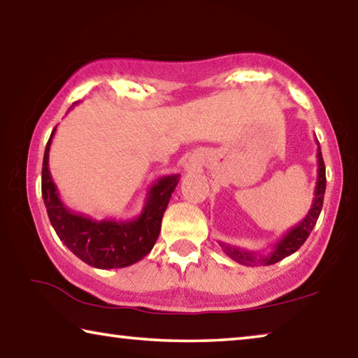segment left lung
<instances>
[{"label": "left lung", "mask_w": 358, "mask_h": 358, "mask_svg": "<svg viewBox=\"0 0 358 358\" xmlns=\"http://www.w3.org/2000/svg\"><path fill=\"white\" fill-rule=\"evenodd\" d=\"M316 156H317V181H316V189H314V201L311 203L310 211H308V215L303 217L299 224H295L294 227H290L266 254L241 250V248L220 241V246L222 248V251L226 252L230 259L248 266L273 265L276 262H280V260L286 259L287 256H290V254H294L303 243H305L306 238L310 237L311 230L314 229V226H316L320 210H322L324 194H325V183H327L325 164L322 159V153H320L319 142H317Z\"/></svg>", "instance_id": "8db88e82"}]
</instances>
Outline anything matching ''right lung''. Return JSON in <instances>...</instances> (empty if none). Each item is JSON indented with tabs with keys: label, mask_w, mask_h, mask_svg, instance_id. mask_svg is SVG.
Returning <instances> with one entry per match:
<instances>
[{
	"label": "right lung",
	"mask_w": 358,
	"mask_h": 358,
	"mask_svg": "<svg viewBox=\"0 0 358 358\" xmlns=\"http://www.w3.org/2000/svg\"><path fill=\"white\" fill-rule=\"evenodd\" d=\"M76 106V104H74ZM57 128L52 131L42 161V199L48 220L59 240L94 268H123L142 260L153 250L161 232V221L180 175H166L150 186L141 215L128 221L93 220L66 207L48 171V153Z\"/></svg>",
	"instance_id": "right-lung-1"
}]
</instances>
